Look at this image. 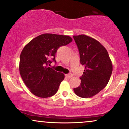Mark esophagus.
Instances as JSON below:
<instances>
[{
	"label": "esophagus",
	"mask_w": 129,
	"mask_h": 129,
	"mask_svg": "<svg viewBox=\"0 0 129 129\" xmlns=\"http://www.w3.org/2000/svg\"><path fill=\"white\" fill-rule=\"evenodd\" d=\"M66 76L68 78H71L72 76H73V75H72V74H71V73L67 74V75H66Z\"/></svg>",
	"instance_id": "34e87169"
}]
</instances>
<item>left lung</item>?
Segmentation results:
<instances>
[{
	"mask_svg": "<svg viewBox=\"0 0 129 129\" xmlns=\"http://www.w3.org/2000/svg\"><path fill=\"white\" fill-rule=\"evenodd\" d=\"M80 55V62L85 67L75 94L83 98L96 95L107 85L113 70L107 50L97 40L85 35L73 36Z\"/></svg>",
	"mask_w": 129,
	"mask_h": 129,
	"instance_id": "left-lung-1",
	"label": "left lung"
}]
</instances>
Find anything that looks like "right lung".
Returning a JSON list of instances; mask_svg holds the SVG:
<instances>
[{
  "instance_id": "1",
  "label": "right lung",
  "mask_w": 129,
  "mask_h": 129,
  "mask_svg": "<svg viewBox=\"0 0 129 129\" xmlns=\"http://www.w3.org/2000/svg\"><path fill=\"white\" fill-rule=\"evenodd\" d=\"M73 41L66 35L45 33L25 46L20 56L19 72L29 91L36 96L48 98L56 94L64 74L49 67L55 60L57 49Z\"/></svg>"
}]
</instances>
